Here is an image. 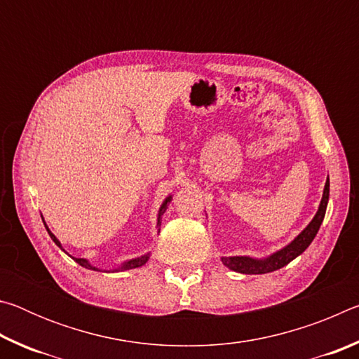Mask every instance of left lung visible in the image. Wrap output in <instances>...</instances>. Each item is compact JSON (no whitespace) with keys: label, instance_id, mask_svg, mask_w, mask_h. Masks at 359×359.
I'll use <instances>...</instances> for the list:
<instances>
[{"label":"left lung","instance_id":"1","mask_svg":"<svg viewBox=\"0 0 359 359\" xmlns=\"http://www.w3.org/2000/svg\"><path fill=\"white\" fill-rule=\"evenodd\" d=\"M327 201H330V175H327V180L325 184L323 196H321L317 214L312 218V222L309 223L288 245H285L280 250L274 252L266 258L222 257V263L229 267L231 271L241 272V274H267V272L277 271L280 269V267L287 266L290 261L299 257V255L312 244V241L315 239V236H317L320 229V224L323 223Z\"/></svg>","mask_w":359,"mask_h":359}]
</instances>
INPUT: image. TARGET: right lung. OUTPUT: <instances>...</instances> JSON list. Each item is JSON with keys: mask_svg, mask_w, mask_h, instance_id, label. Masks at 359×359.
Here are the masks:
<instances>
[{"mask_svg": "<svg viewBox=\"0 0 359 359\" xmlns=\"http://www.w3.org/2000/svg\"><path fill=\"white\" fill-rule=\"evenodd\" d=\"M171 201H172V194H169V196L165 199V201H163L160 210H158V222H156V228H160V224H161V217H163V214H165V212H166L168 205H169V203H171ZM41 217H42V215H41ZM42 222H44V220H42ZM44 226H46V229H47L48 236H50V239H52L53 242H55V244H57L60 248H62L63 252H66L65 248H63V245H62V242H60V241L55 238V234H53L52 231L48 229V226L46 224V222H44ZM158 233H160V229H158ZM149 258H150V253H145V255H142V257H137V258H133V259H128V261H123V263L118 264L117 267H115V269H111L109 272L130 271V269H135V267H141V266H144L145 263H147ZM72 259H74L77 264H81L82 267H85V269H92V271H100V272H101L100 267L93 266L92 263H90L88 259H85V258H74V257H72ZM106 272H107V271H106Z\"/></svg>", "mask_w": 359, "mask_h": 359, "instance_id": "obj_1", "label": "right lung"}]
</instances>
